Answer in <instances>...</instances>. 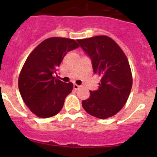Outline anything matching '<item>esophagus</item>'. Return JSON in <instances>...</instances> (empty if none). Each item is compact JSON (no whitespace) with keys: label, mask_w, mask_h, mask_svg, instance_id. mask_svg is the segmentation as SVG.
I'll return each mask as SVG.
<instances>
[{"label":"esophagus","mask_w":157,"mask_h":157,"mask_svg":"<svg viewBox=\"0 0 157 157\" xmlns=\"http://www.w3.org/2000/svg\"><path fill=\"white\" fill-rule=\"evenodd\" d=\"M73 88H74L75 90H78V89L81 88V86H78V85H76V84H74V86H73Z\"/></svg>","instance_id":"34e87169"}]
</instances>
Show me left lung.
I'll use <instances>...</instances> for the list:
<instances>
[{
	"instance_id": "obj_1",
	"label": "left lung",
	"mask_w": 157,
	"mask_h": 157,
	"mask_svg": "<svg viewBox=\"0 0 157 157\" xmlns=\"http://www.w3.org/2000/svg\"><path fill=\"white\" fill-rule=\"evenodd\" d=\"M91 59L93 70L101 76L98 90L82 102L91 116L105 120L124 106L132 87V75L127 56L120 47L107 36H95L77 40Z\"/></svg>"
}]
</instances>
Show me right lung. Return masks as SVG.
<instances>
[{
  "label": "right lung",
  "mask_w": 157,
  "mask_h": 157,
  "mask_svg": "<svg viewBox=\"0 0 157 157\" xmlns=\"http://www.w3.org/2000/svg\"><path fill=\"white\" fill-rule=\"evenodd\" d=\"M78 46L73 39L50 37L27 57L19 74V90L24 103L38 117H52L63 108L73 84L63 82L54 75L67 52Z\"/></svg>",
  "instance_id": "obj_1"
}]
</instances>
